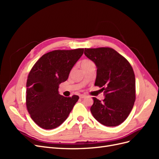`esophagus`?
I'll return each instance as SVG.
<instances>
[{
    "instance_id": "obj_1",
    "label": "esophagus",
    "mask_w": 159,
    "mask_h": 159,
    "mask_svg": "<svg viewBox=\"0 0 159 159\" xmlns=\"http://www.w3.org/2000/svg\"><path fill=\"white\" fill-rule=\"evenodd\" d=\"M85 96H86V95H85V94H80V98H85Z\"/></svg>"
}]
</instances>
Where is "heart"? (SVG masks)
I'll list each match as a JSON object with an SVG mask.
<instances>
[{"instance_id": "obj_1", "label": "heart", "mask_w": 159, "mask_h": 159, "mask_svg": "<svg viewBox=\"0 0 159 159\" xmlns=\"http://www.w3.org/2000/svg\"><path fill=\"white\" fill-rule=\"evenodd\" d=\"M93 63L91 60H84L82 62H81V66H89L90 64H93Z\"/></svg>"}]
</instances>
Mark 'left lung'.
<instances>
[{
	"mask_svg": "<svg viewBox=\"0 0 159 159\" xmlns=\"http://www.w3.org/2000/svg\"><path fill=\"white\" fill-rule=\"evenodd\" d=\"M84 54L97 67L95 85L102 88L105 95L103 102L93 98L91 114L105 126H117L127 118L136 98L132 66L111 48H85Z\"/></svg>",
	"mask_w": 159,
	"mask_h": 159,
	"instance_id": "8db88e82",
	"label": "left lung"
}]
</instances>
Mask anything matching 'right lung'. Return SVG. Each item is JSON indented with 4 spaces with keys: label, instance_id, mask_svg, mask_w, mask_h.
<instances>
[{
    "label": "right lung",
    "instance_id": "obj_1",
    "mask_svg": "<svg viewBox=\"0 0 159 159\" xmlns=\"http://www.w3.org/2000/svg\"><path fill=\"white\" fill-rule=\"evenodd\" d=\"M84 48L54 50L43 55L28 76L26 103L30 117L38 126L52 129L68 118L79 96L59 94V85L84 54Z\"/></svg>",
    "mask_w": 159,
    "mask_h": 159
}]
</instances>
